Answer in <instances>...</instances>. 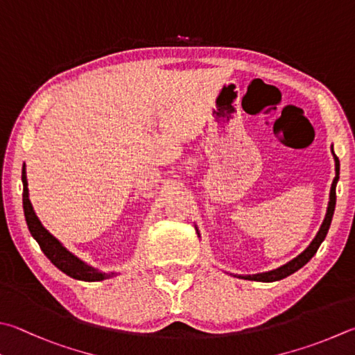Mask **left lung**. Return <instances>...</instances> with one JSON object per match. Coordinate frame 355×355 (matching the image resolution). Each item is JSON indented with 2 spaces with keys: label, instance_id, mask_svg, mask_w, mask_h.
<instances>
[{
  "label": "left lung",
  "instance_id": "1",
  "mask_svg": "<svg viewBox=\"0 0 355 355\" xmlns=\"http://www.w3.org/2000/svg\"><path fill=\"white\" fill-rule=\"evenodd\" d=\"M334 153V150H332ZM334 159H335V178L332 182L331 186V194H329V205H327V212H326V217L323 223H321V227L318 230L317 236H315V239L311 242V245L302 251L301 254H298L292 259L290 262L284 263V266H281L279 268H275L272 272H266V273H257V275H247V276H239L242 279H250V281H261V282H273V281H279V279H284L287 278L288 275H292L295 272H298V270L306 266V263L312 259L313 254L317 253V250L320 248L321 242L324 241V237L327 234V231H329L331 227V222H332V216H334V211H335V200H337V196H335V186H337L338 182V175H340V161L338 158L335 157L334 153Z\"/></svg>",
  "mask_w": 355,
  "mask_h": 355
}]
</instances>
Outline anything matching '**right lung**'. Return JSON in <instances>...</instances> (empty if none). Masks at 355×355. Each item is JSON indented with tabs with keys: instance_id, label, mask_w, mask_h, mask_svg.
I'll return each mask as SVG.
<instances>
[{
	"instance_id": "obj_1",
	"label": "right lung",
	"mask_w": 355,
	"mask_h": 355,
	"mask_svg": "<svg viewBox=\"0 0 355 355\" xmlns=\"http://www.w3.org/2000/svg\"><path fill=\"white\" fill-rule=\"evenodd\" d=\"M21 182H23V209L28 228L34 239L40 245V248L48 259L54 263V266L62 270L63 273L71 276L74 279L80 281H102L107 278H112L114 273H101L93 267L87 266L85 262L77 259L74 254H71L69 251L63 247V245L55 239V237L48 233V230L43 227L42 222L38 220L35 216L34 208H32L31 200H29V189H28V178H26V171L23 166L21 172Z\"/></svg>"
}]
</instances>
